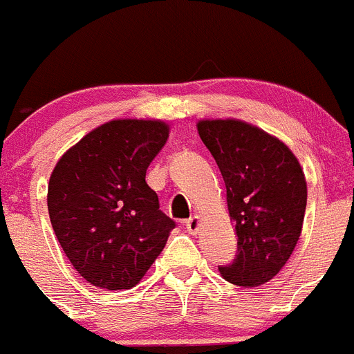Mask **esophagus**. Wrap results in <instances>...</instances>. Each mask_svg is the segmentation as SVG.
I'll return each mask as SVG.
<instances>
[{
	"mask_svg": "<svg viewBox=\"0 0 354 354\" xmlns=\"http://www.w3.org/2000/svg\"><path fill=\"white\" fill-rule=\"evenodd\" d=\"M185 227H187V230L190 234H197L201 229V218L199 216H192L188 218L187 222H185Z\"/></svg>",
	"mask_w": 354,
	"mask_h": 354,
	"instance_id": "esophagus-1",
	"label": "esophagus"
}]
</instances>
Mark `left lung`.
Instances as JSON below:
<instances>
[{
	"label": "left lung",
	"instance_id": "obj_1",
	"mask_svg": "<svg viewBox=\"0 0 354 354\" xmlns=\"http://www.w3.org/2000/svg\"><path fill=\"white\" fill-rule=\"evenodd\" d=\"M197 131L225 181L237 234L236 259L218 270L232 285H263L285 267L302 232V167L281 140L248 122L199 120Z\"/></svg>",
	"mask_w": 354,
	"mask_h": 354
}]
</instances>
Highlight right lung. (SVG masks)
<instances>
[{"label":"right lung","instance_id":"right-lung-1","mask_svg":"<svg viewBox=\"0 0 354 354\" xmlns=\"http://www.w3.org/2000/svg\"><path fill=\"white\" fill-rule=\"evenodd\" d=\"M167 138L166 122L117 118L85 134L52 171L54 232L71 266L97 288L136 286L174 229L145 181Z\"/></svg>","mask_w":354,"mask_h":354}]
</instances>
